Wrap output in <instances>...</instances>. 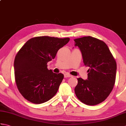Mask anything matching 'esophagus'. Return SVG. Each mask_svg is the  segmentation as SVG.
<instances>
[{"label":"esophagus","mask_w":126,"mask_h":126,"mask_svg":"<svg viewBox=\"0 0 126 126\" xmlns=\"http://www.w3.org/2000/svg\"><path fill=\"white\" fill-rule=\"evenodd\" d=\"M72 75H70L69 74H68V73H66L64 74V77L65 78H66V77H71Z\"/></svg>","instance_id":"obj_1"}]
</instances>
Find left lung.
<instances>
[{
	"mask_svg": "<svg viewBox=\"0 0 126 126\" xmlns=\"http://www.w3.org/2000/svg\"><path fill=\"white\" fill-rule=\"evenodd\" d=\"M82 53L84 65L89 66L88 79H77L75 93L82 103L94 106L102 102L113 89L116 63L107 44L91 36L74 39Z\"/></svg>",
	"mask_w": 126,
	"mask_h": 126,
	"instance_id": "left-lung-1",
	"label": "left lung"
}]
</instances>
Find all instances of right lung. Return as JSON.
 <instances>
[{"label":"right lung","mask_w":126,"mask_h":126,"mask_svg":"<svg viewBox=\"0 0 126 126\" xmlns=\"http://www.w3.org/2000/svg\"><path fill=\"white\" fill-rule=\"evenodd\" d=\"M69 41V38L36 37L26 42L18 52L14 62L15 80L19 92L26 100L41 104L57 93L64 75L48 70L47 63Z\"/></svg>","instance_id":"1"}]
</instances>
